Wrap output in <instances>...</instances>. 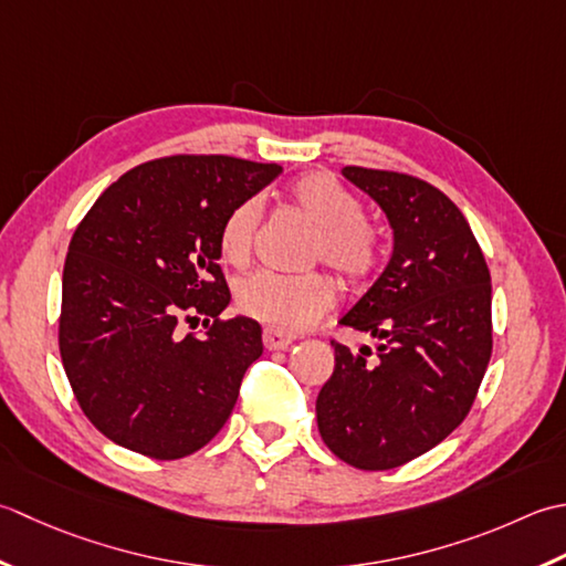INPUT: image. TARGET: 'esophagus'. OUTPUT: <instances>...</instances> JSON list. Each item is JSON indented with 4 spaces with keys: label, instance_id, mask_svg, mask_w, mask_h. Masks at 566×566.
Segmentation results:
<instances>
[{
    "label": "esophagus",
    "instance_id": "obj_1",
    "mask_svg": "<svg viewBox=\"0 0 566 566\" xmlns=\"http://www.w3.org/2000/svg\"><path fill=\"white\" fill-rule=\"evenodd\" d=\"M295 342L293 332H285L279 327H266L263 329V347L269 352H279V349H287Z\"/></svg>",
    "mask_w": 566,
    "mask_h": 566
}]
</instances>
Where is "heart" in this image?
Masks as SVG:
<instances>
[{"mask_svg":"<svg viewBox=\"0 0 566 566\" xmlns=\"http://www.w3.org/2000/svg\"><path fill=\"white\" fill-rule=\"evenodd\" d=\"M287 202L310 224V261H325L347 285H366L384 261V239L364 219V205L356 195L329 176L307 172L287 188ZM263 219L261 198H244L219 224L217 249L227 263L241 266L251 256ZM334 305V285L325 273H275L256 271L237 285V307L247 317L279 329H305Z\"/></svg>","mask_w":566,"mask_h":566,"instance_id":"b5f03b06","label":"heart"}]
</instances>
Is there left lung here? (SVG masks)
Listing matches in <instances>:
<instances>
[{
    "mask_svg": "<svg viewBox=\"0 0 566 566\" xmlns=\"http://www.w3.org/2000/svg\"><path fill=\"white\" fill-rule=\"evenodd\" d=\"M342 172L384 207L396 251L339 322L380 347L354 354L332 339L317 428L342 461L386 471L430 452L474 406L493 352L491 273L467 217L428 180L361 166Z\"/></svg>",
    "mask_w": 566,
    "mask_h": 566,
    "instance_id": "obj_1",
    "label": "left lung"
}]
</instances>
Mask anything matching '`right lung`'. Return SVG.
Segmentation results:
<instances>
[{"label":"right lung","mask_w":566,"mask_h":566,"mask_svg":"<svg viewBox=\"0 0 566 566\" xmlns=\"http://www.w3.org/2000/svg\"><path fill=\"white\" fill-rule=\"evenodd\" d=\"M279 164L178 154L146 160L99 195L63 269L57 347L80 408L132 452L180 459L222 430L263 352L259 322L224 319L217 232ZM202 318L203 337L186 335Z\"/></svg>","instance_id":"obj_1"}]
</instances>
